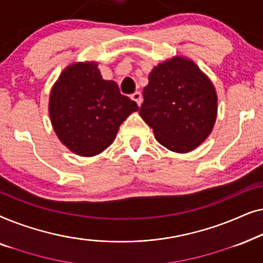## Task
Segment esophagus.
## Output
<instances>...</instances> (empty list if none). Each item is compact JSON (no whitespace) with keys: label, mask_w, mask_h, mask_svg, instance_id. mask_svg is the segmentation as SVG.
I'll list each match as a JSON object with an SVG mask.
<instances>
[{"label":"esophagus","mask_w":263,"mask_h":263,"mask_svg":"<svg viewBox=\"0 0 263 263\" xmlns=\"http://www.w3.org/2000/svg\"><path fill=\"white\" fill-rule=\"evenodd\" d=\"M130 98H132L133 100H134V102H136V104H138L139 106L141 105V103H142V96H141V93H140V92L133 93Z\"/></svg>","instance_id":"obj_1"}]
</instances>
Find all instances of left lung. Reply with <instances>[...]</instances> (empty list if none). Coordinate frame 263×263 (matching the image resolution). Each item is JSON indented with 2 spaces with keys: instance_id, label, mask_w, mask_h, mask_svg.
<instances>
[{
  "instance_id": "8db88e82",
  "label": "left lung",
  "mask_w": 263,
  "mask_h": 263,
  "mask_svg": "<svg viewBox=\"0 0 263 263\" xmlns=\"http://www.w3.org/2000/svg\"><path fill=\"white\" fill-rule=\"evenodd\" d=\"M142 95L140 116L153 129L157 141L172 152L195 149L213 130L217 91L194 61L174 56L158 63Z\"/></svg>"
}]
</instances>
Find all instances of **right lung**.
Returning a JSON list of instances; mask_svg holds the SVG:
<instances>
[{"label": "right lung", "mask_w": 263, "mask_h": 263, "mask_svg": "<svg viewBox=\"0 0 263 263\" xmlns=\"http://www.w3.org/2000/svg\"><path fill=\"white\" fill-rule=\"evenodd\" d=\"M139 106L104 80L98 63L74 62L63 69L49 98V115L60 141L70 152L95 157L116 138L120 125Z\"/></svg>", "instance_id": "add662e5"}]
</instances>
